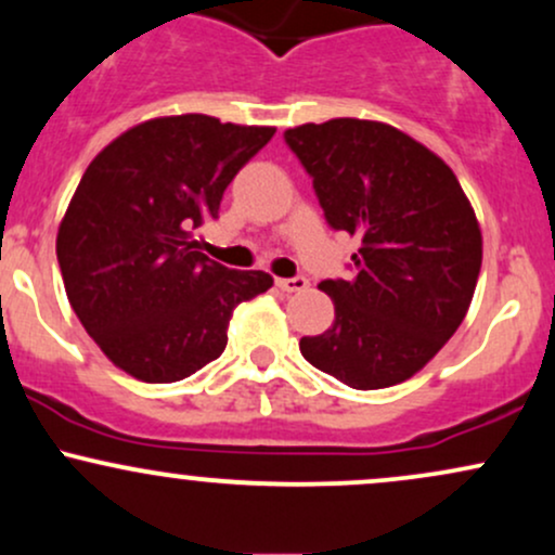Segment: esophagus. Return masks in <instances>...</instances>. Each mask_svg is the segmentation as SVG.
Wrapping results in <instances>:
<instances>
[{"label": "esophagus", "mask_w": 555, "mask_h": 555, "mask_svg": "<svg viewBox=\"0 0 555 555\" xmlns=\"http://www.w3.org/2000/svg\"><path fill=\"white\" fill-rule=\"evenodd\" d=\"M276 286L282 292H305L310 282L305 276H292V279H276Z\"/></svg>", "instance_id": "esophagus-1"}]
</instances>
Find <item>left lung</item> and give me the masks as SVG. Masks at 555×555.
I'll use <instances>...</instances> for the list:
<instances>
[{
	"label": "left lung",
	"mask_w": 555,
	"mask_h": 555,
	"mask_svg": "<svg viewBox=\"0 0 555 555\" xmlns=\"http://www.w3.org/2000/svg\"><path fill=\"white\" fill-rule=\"evenodd\" d=\"M313 177L326 221L360 240L354 279L318 284L334 323L299 352L341 384L373 391L412 378L473 302L482 234L441 156L375 119L339 117L284 132Z\"/></svg>",
	"instance_id": "obj_1"
}]
</instances>
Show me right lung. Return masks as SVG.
I'll use <instances>...</instances> for the list:
<instances>
[{"mask_svg":"<svg viewBox=\"0 0 555 555\" xmlns=\"http://www.w3.org/2000/svg\"><path fill=\"white\" fill-rule=\"evenodd\" d=\"M276 127L208 114L145 119L88 164L56 232L65 292L82 328L119 371L175 384L219 358L234 308L271 289L195 250L234 175Z\"/></svg>","mask_w":555,"mask_h":555,"instance_id":"right-lung-1","label":"right lung"}]
</instances>
